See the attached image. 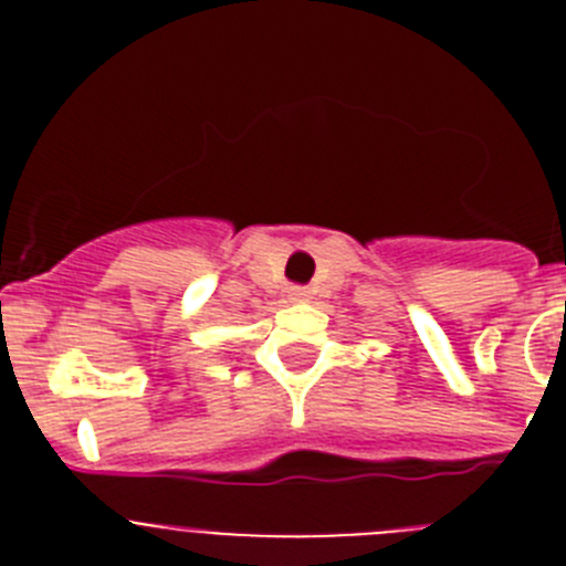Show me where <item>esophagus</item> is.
<instances>
[{"label":"esophagus","instance_id":"obj_1","mask_svg":"<svg viewBox=\"0 0 566 566\" xmlns=\"http://www.w3.org/2000/svg\"><path fill=\"white\" fill-rule=\"evenodd\" d=\"M289 300H292V303H306L308 289H292V292H289Z\"/></svg>","mask_w":566,"mask_h":566}]
</instances>
